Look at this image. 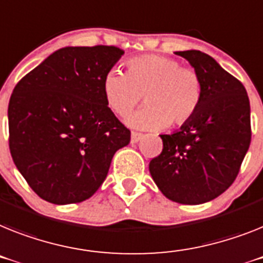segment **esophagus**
Listing matches in <instances>:
<instances>
[{"label": "esophagus", "instance_id": "obj_1", "mask_svg": "<svg viewBox=\"0 0 263 263\" xmlns=\"http://www.w3.org/2000/svg\"><path fill=\"white\" fill-rule=\"evenodd\" d=\"M142 138H143V135L142 134H139V132H132L131 134V142L132 143H138Z\"/></svg>", "mask_w": 263, "mask_h": 263}]
</instances>
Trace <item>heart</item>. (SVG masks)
<instances>
[{
  "label": "heart",
  "mask_w": 263,
  "mask_h": 263,
  "mask_svg": "<svg viewBox=\"0 0 263 263\" xmlns=\"http://www.w3.org/2000/svg\"><path fill=\"white\" fill-rule=\"evenodd\" d=\"M105 103L118 116H127L142 100L144 108L127 119L139 129H162L189 123L202 103V81L194 69L171 57L148 54L127 61V73L111 68L101 80Z\"/></svg>",
  "instance_id": "obj_1"
}]
</instances>
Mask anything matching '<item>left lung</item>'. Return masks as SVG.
<instances>
[{
	"label": "left lung",
	"mask_w": 263,
	"mask_h": 263,
	"mask_svg": "<svg viewBox=\"0 0 263 263\" xmlns=\"http://www.w3.org/2000/svg\"><path fill=\"white\" fill-rule=\"evenodd\" d=\"M202 81V103L189 123L160 135L163 151L149 173L165 198L202 204L224 193L237 178L251 140L250 101L239 80L200 50L176 52Z\"/></svg>",
	"instance_id": "8db88e82"
}]
</instances>
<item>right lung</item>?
Instances as JSON below:
<instances>
[{
	"mask_svg": "<svg viewBox=\"0 0 263 263\" xmlns=\"http://www.w3.org/2000/svg\"><path fill=\"white\" fill-rule=\"evenodd\" d=\"M116 46H65L23 77L9 101V148L30 189L54 204L79 203L107 178L131 140L105 103L101 80Z\"/></svg>",
	"mask_w": 263,
	"mask_h": 263,
	"instance_id": "1",
	"label": "right lung"
}]
</instances>
